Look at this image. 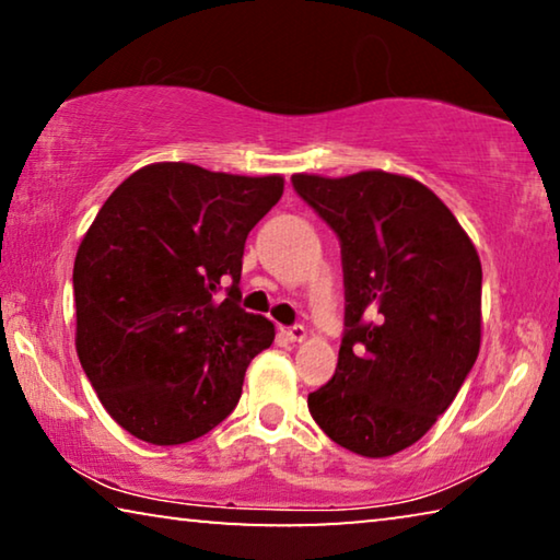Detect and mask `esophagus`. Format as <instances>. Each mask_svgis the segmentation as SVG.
Segmentation results:
<instances>
[{
  "label": "esophagus",
  "mask_w": 560,
  "mask_h": 560,
  "mask_svg": "<svg viewBox=\"0 0 560 560\" xmlns=\"http://www.w3.org/2000/svg\"><path fill=\"white\" fill-rule=\"evenodd\" d=\"M283 337H287L289 341H304L306 339V329L302 327V324H294V327L283 329Z\"/></svg>",
  "instance_id": "obj_1"
}]
</instances>
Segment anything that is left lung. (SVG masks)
Returning <instances> with one entry per match:
<instances>
[{"instance_id": "1", "label": "left lung", "mask_w": 560, "mask_h": 560, "mask_svg": "<svg viewBox=\"0 0 560 560\" xmlns=\"http://www.w3.org/2000/svg\"><path fill=\"white\" fill-rule=\"evenodd\" d=\"M337 233L345 337L308 412L364 457L415 445L453 405L480 352L482 269L450 208L420 180L385 171L291 175Z\"/></svg>"}]
</instances>
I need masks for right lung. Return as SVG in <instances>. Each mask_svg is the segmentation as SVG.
<instances>
[{
	"label": "right lung",
	"mask_w": 560,
	"mask_h": 560,
	"mask_svg": "<svg viewBox=\"0 0 560 560\" xmlns=\"http://www.w3.org/2000/svg\"><path fill=\"white\" fill-rule=\"evenodd\" d=\"M281 175L153 163L105 200L74 256L78 357L130 435L183 445L226 420L273 324L241 308L246 236Z\"/></svg>",
	"instance_id": "1"
}]
</instances>
